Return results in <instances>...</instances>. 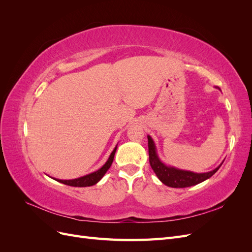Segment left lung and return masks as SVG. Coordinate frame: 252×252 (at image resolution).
Listing matches in <instances>:
<instances>
[{
    "label": "left lung",
    "instance_id": "1",
    "mask_svg": "<svg viewBox=\"0 0 252 252\" xmlns=\"http://www.w3.org/2000/svg\"><path fill=\"white\" fill-rule=\"evenodd\" d=\"M217 88L220 89L219 87ZM147 138H148L149 163H150L151 168L157 174L158 180L168 187L185 188V187H190V186H194L196 184H200V183L211 178L212 175L219 170V168L222 166L224 162L223 161L217 167V168H215L213 170L208 172H203V173H196L193 171L175 168V167L166 165L164 162L161 161V158H159L158 156L157 147L154 140H152L150 135H147Z\"/></svg>",
    "mask_w": 252,
    "mask_h": 252
}]
</instances>
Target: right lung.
I'll return each mask as SVG.
<instances>
[{
	"mask_svg": "<svg viewBox=\"0 0 252 252\" xmlns=\"http://www.w3.org/2000/svg\"><path fill=\"white\" fill-rule=\"evenodd\" d=\"M117 148H118V145L112 150V152H111L108 159H107V162H106L100 169H97L94 172H91L89 174L84 175V177H81V178H78V179H72V180H59V179H53V178L52 179L60 182V183H62V184H65V185H68V186H72V187H87V186L95 185L96 183L104 177L105 173L107 172V170L110 168V166L113 162L114 155H116Z\"/></svg>",
	"mask_w": 252,
	"mask_h": 252,
	"instance_id": "add662e5",
	"label": "right lung"
}]
</instances>
